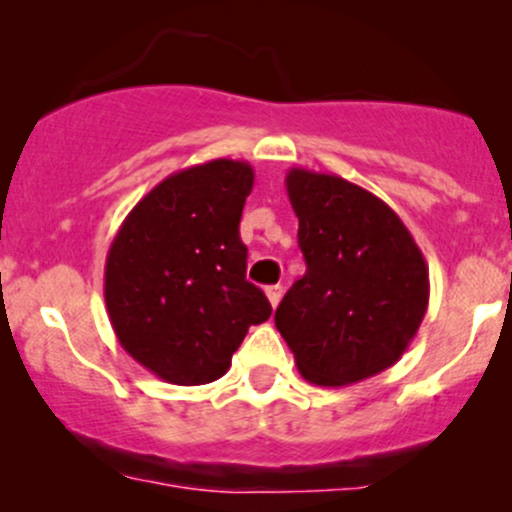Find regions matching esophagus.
<instances>
[{
    "label": "esophagus",
    "mask_w": 512,
    "mask_h": 512,
    "mask_svg": "<svg viewBox=\"0 0 512 512\" xmlns=\"http://www.w3.org/2000/svg\"><path fill=\"white\" fill-rule=\"evenodd\" d=\"M264 293H267V298H269V303H272V308H276V305H279V301H281V296H284V286H279V284L267 286V289H264Z\"/></svg>",
    "instance_id": "obj_1"
}]
</instances>
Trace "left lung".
Segmentation results:
<instances>
[{"label": "left lung", "instance_id": "obj_1", "mask_svg": "<svg viewBox=\"0 0 512 512\" xmlns=\"http://www.w3.org/2000/svg\"><path fill=\"white\" fill-rule=\"evenodd\" d=\"M305 274L276 308L308 383L342 387L395 366L428 308V267L383 199L330 173L291 168Z\"/></svg>", "mask_w": 512, "mask_h": 512}]
</instances>
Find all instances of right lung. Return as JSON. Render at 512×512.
Returning <instances> with one entry per match:
<instances>
[{
	"mask_svg": "<svg viewBox=\"0 0 512 512\" xmlns=\"http://www.w3.org/2000/svg\"><path fill=\"white\" fill-rule=\"evenodd\" d=\"M255 170L214 158L158 182L105 260V305L122 349L173 385L219 380L250 325L272 315L245 279L240 216Z\"/></svg>",
	"mask_w": 512,
	"mask_h": 512,
	"instance_id": "right-lung-1",
	"label": "right lung"
}]
</instances>
